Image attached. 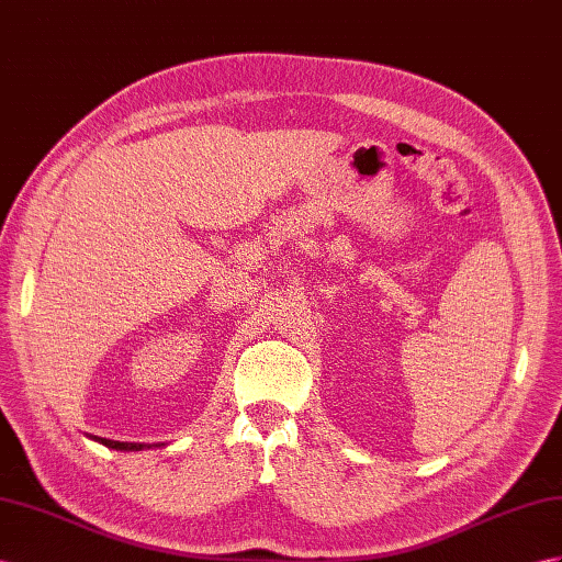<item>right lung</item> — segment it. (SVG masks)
I'll list each match as a JSON object with an SVG mask.
<instances>
[{
	"instance_id": "right-lung-1",
	"label": "right lung",
	"mask_w": 562,
	"mask_h": 562,
	"mask_svg": "<svg viewBox=\"0 0 562 562\" xmlns=\"http://www.w3.org/2000/svg\"><path fill=\"white\" fill-rule=\"evenodd\" d=\"M94 441L109 446V449L116 451H142V449H151V446H164V443H135V441H113V439H104V437H92Z\"/></svg>"
}]
</instances>
